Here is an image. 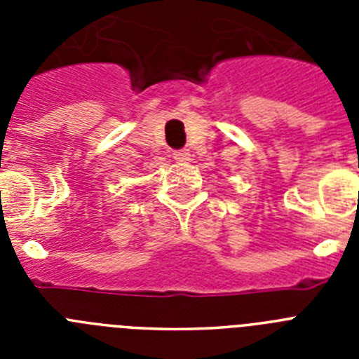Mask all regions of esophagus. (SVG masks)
I'll list each match as a JSON object with an SVG mask.
<instances>
[{
	"label": "esophagus",
	"instance_id": "1",
	"mask_svg": "<svg viewBox=\"0 0 359 359\" xmlns=\"http://www.w3.org/2000/svg\"><path fill=\"white\" fill-rule=\"evenodd\" d=\"M172 158L177 163H187V161L190 160V152L187 151V149H180V151H174Z\"/></svg>",
	"mask_w": 359,
	"mask_h": 359
}]
</instances>
